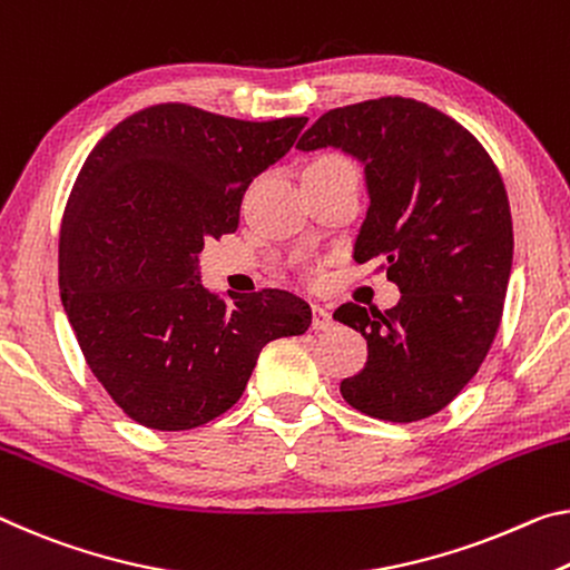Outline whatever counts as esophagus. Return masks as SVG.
Instances as JSON below:
<instances>
[{
	"label": "esophagus",
	"instance_id": "obj_1",
	"mask_svg": "<svg viewBox=\"0 0 570 570\" xmlns=\"http://www.w3.org/2000/svg\"><path fill=\"white\" fill-rule=\"evenodd\" d=\"M312 327L320 330V332H330L334 327L332 314L324 309V306H320V304L312 306Z\"/></svg>",
	"mask_w": 570,
	"mask_h": 570
}]
</instances>
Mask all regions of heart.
<instances>
[{
  "label": "heart",
  "instance_id": "1",
  "mask_svg": "<svg viewBox=\"0 0 570 570\" xmlns=\"http://www.w3.org/2000/svg\"><path fill=\"white\" fill-rule=\"evenodd\" d=\"M312 167H347V161L340 157H322L320 161H314Z\"/></svg>",
  "mask_w": 570,
  "mask_h": 570
}]
</instances>
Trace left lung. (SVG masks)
Wrapping results in <instances>:
<instances>
[{
	"mask_svg": "<svg viewBox=\"0 0 570 570\" xmlns=\"http://www.w3.org/2000/svg\"><path fill=\"white\" fill-rule=\"evenodd\" d=\"M324 147L365 167L370 205L352 256L381 261L401 288L387 312L352 302L334 312L367 340L365 367L340 393L373 419H429L472 381L500 330L512 271L504 183L462 124L413 98L332 108L296 144Z\"/></svg>",
	"mask_w": 570,
	"mask_h": 570,
	"instance_id": "left-lung-1",
	"label": "left lung"
}]
</instances>
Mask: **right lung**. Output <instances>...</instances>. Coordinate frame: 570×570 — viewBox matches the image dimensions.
I'll return each instance as SVG.
<instances>
[{"label":"right lung","mask_w":570,"mask_h":570,"mask_svg":"<svg viewBox=\"0 0 570 570\" xmlns=\"http://www.w3.org/2000/svg\"><path fill=\"white\" fill-rule=\"evenodd\" d=\"M304 124L159 104L116 124L80 169L60 225V299L88 367L141 426L218 419L271 340L309 330L299 296L228 292V304L197 266L207 238L238 228L253 177Z\"/></svg>","instance_id":"add662e5"}]
</instances>
